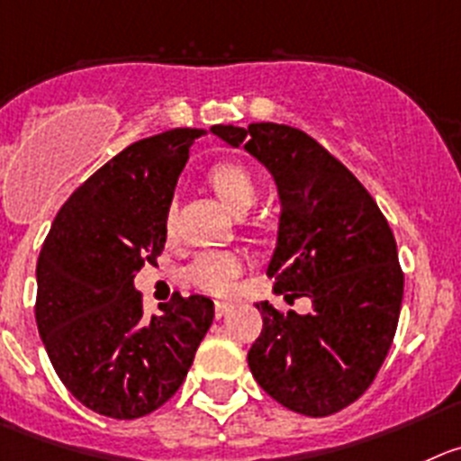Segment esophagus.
<instances>
[{"instance_id":"obj_1","label":"esophagus","mask_w":461,"mask_h":461,"mask_svg":"<svg viewBox=\"0 0 461 461\" xmlns=\"http://www.w3.org/2000/svg\"><path fill=\"white\" fill-rule=\"evenodd\" d=\"M231 312L230 303H216V318H225Z\"/></svg>"}]
</instances>
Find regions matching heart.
<instances>
[{"label":"heart","instance_id":"b5f03b06","mask_svg":"<svg viewBox=\"0 0 461 461\" xmlns=\"http://www.w3.org/2000/svg\"><path fill=\"white\" fill-rule=\"evenodd\" d=\"M211 186L216 188L221 200L236 213H245L257 200V179L243 163L222 161L209 172ZM166 227H172V211H167ZM243 255L234 250H206L197 252L184 268V277L197 289L222 295L234 286L243 273Z\"/></svg>","mask_w":461,"mask_h":461}]
</instances>
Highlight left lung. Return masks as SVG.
I'll return each mask as SVG.
<instances>
[{
	"label": "left lung",
	"mask_w": 461,
	"mask_h": 461,
	"mask_svg": "<svg viewBox=\"0 0 461 461\" xmlns=\"http://www.w3.org/2000/svg\"><path fill=\"white\" fill-rule=\"evenodd\" d=\"M243 145L277 184L275 294L307 295L312 313L257 309L264 330L248 352L261 389L304 416H330L375 380L398 328L405 275L393 231L359 179L309 133L289 124L211 127Z\"/></svg>",
	"instance_id": "8db88e82"
}]
</instances>
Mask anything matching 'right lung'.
<instances>
[{
  "mask_svg": "<svg viewBox=\"0 0 461 461\" xmlns=\"http://www.w3.org/2000/svg\"><path fill=\"white\" fill-rule=\"evenodd\" d=\"M204 129H170L129 145L56 213L36 266V322L56 375L81 405L140 419L177 393L213 322L206 295H172L143 316L133 277L157 264L166 218Z\"/></svg>",
  "mask_w": 461,
  "mask_h": 461,
  "instance_id": "right-lung-1",
  "label": "right lung"
}]
</instances>
